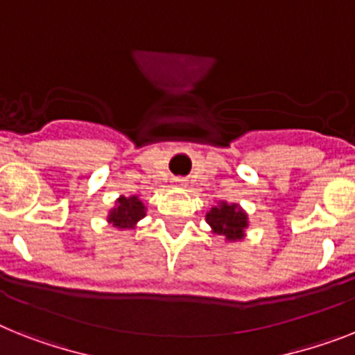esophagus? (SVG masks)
<instances>
[{"label": "esophagus", "mask_w": 355, "mask_h": 355, "mask_svg": "<svg viewBox=\"0 0 355 355\" xmlns=\"http://www.w3.org/2000/svg\"><path fill=\"white\" fill-rule=\"evenodd\" d=\"M173 186L184 189V187H187V180L186 178H173Z\"/></svg>", "instance_id": "1"}]
</instances>
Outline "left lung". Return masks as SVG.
Segmentation results:
<instances>
[{
    "mask_svg": "<svg viewBox=\"0 0 355 355\" xmlns=\"http://www.w3.org/2000/svg\"><path fill=\"white\" fill-rule=\"evenodd\" d=\"M205 222L209 223L211 233L223 236L225 243H236L245 240L249 214L240 204L218 200L205 213Z\"/></svg>",
    "mask_w": 355,
    "mask_h": 355,
    "instance_id": "obj_1",
    "label": "left lung"
}]
</instances>
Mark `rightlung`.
Masks as SVG:
<instances>
[{
	"label": "right lung",
	"mask_w": 355,
	"mask_h": 355,
	"mask_svg": "<svg viewBox=\"0 0 355 355\" xmlns=\"http://www.w3.org/2000/svg\"><path fill=\"white\" fill-rule=\"evenodd\" d=\"M146 211H148V207L139 198V195H121L115 200V205L108 211L106 222L119 231H132L144 218Z\"/></svg>",
	"instance_id": "1"
}]
</instances>
